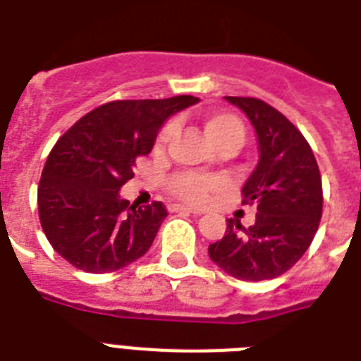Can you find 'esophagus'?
I'll return each instance as SVG.
<instances>
[{
	"label": "esophagus",
	"mask_w": 361,
	"mask_h": 361,
	"mask_svg": "<svg viewBox=\"0 0 361 361\" xmlns=\"http://www.w3.org/2000/svg\"><path fill=\"white\" fill-rule=\"evenodd\" d=\"M171 212H183V214H193V216H201V210H197V208L184 207V204H173V207H171Z\"/></svg>",
	"instance_id": "esophagus-1"
}]
</instances>
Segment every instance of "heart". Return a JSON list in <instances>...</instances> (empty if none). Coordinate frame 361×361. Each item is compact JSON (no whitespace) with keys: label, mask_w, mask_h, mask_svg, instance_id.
Instances as JSON below:
<instances>
[{"label":"heart","mask_w":361,"mask_h":361,"mask_svg":"<svg viewBox=\"0 0 361 361\" xmlns=\"http://www.w3.org/2000/svg\"><path fill=\"white\" fill-rule=\"evenodd\" d=\"M204 130H207L208 138L212 140V144L217 149L221 147H240L245 136V127L236 114L231 112H212L204 118ZM175 134V121H168L160 129L154 149L162 151L166 145L171 142ZM221 186L219 178L210 177V175L195 173V171H180L175 173L169 178L168 190L171 195L190 204H202L208 201V197L216 192L217 188Z\"/></svg>","instance_id":"heart-1"}]
</instances>
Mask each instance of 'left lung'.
<instances>
[{
    "instance_id": "left-lung-1",
    "label": "left lung",
    "mask_w": 361,
    "mask_h": 361,
    "mask_svg": "<svg viewBox=\"0 0 361 361\" xmlns=\"http://www.w3.org/2000/svg\"><path fill=\"white\" fill-rule=\"evenodd\" d=\"M225 99L243 110L256 130L260 160L241 195L258 212L249 228L228 219L225 236L208 247V255L234 279L269 281L300 260L319 228V166L302 133L282 112L256 97Z\"/></svg>"
}]
</instances>
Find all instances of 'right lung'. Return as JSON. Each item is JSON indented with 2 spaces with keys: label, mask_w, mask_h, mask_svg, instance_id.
Listing matches in <instances>:
<instances>
[{
  "label": "right lung",
  "mask_w": 361,
  "mask_h": 361,
  "mask_svg": "<svg viewBox=\"0 0 361 361\" xmlns=\"http://www.w3.org/2000/svg\"><path fill=\"white\" fill-rule=\"evenodd\" d=\"M197 101H110L56 140L38 184V216L64 260L86 273H110L149 251L168 210L160 201L136 208L120 190L151 153L164 121Z\"/></svg>",
  "instance_id": "1"
}]
</instances>
